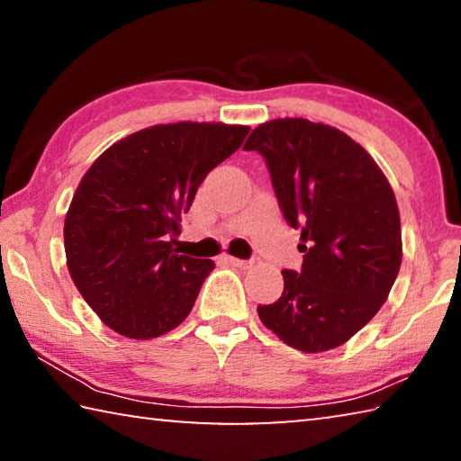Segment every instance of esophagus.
<instances>
[{
  "label": "esophagus",
  "instance_id": "esophagus-1",
  "mask_svg": "<svg viewBox=\"0 0 461 461\" xmlns=\"http://www.w3.org/2000/svg\"><path fill=\"white\" fill-rule=\"evenodd\" d=\"M225 260H228L231 267H236V268H249L252 267V260H241V258H233V256H225Z\"/></svg>",
  "mask_w": 461,
  "mask_h": 461
}]
</instances>
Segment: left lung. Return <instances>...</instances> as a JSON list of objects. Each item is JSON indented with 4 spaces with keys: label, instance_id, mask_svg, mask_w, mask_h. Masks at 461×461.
<instances>
[{
    "label": "left lung",
    "instance_id": "8db88e82",
    "mask_svg": "<svg viewBox=\"0 0 461 461\" xmlns=\"http://www.w3.org/2000/svg\"><path fill=\"white\" fill-rule=\"evenodd\" d=\"M267 160L285 220L301 228L303 268L260 321L299 352L346 343L388 299L402 260L393 186L341 130L303 118L260 123L244 144Z\"/></svg>",
    "mask_w": 461,
    "mask_h": 461
}]
</instances>
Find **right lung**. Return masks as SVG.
Here are the masks:
<instances>
[{
    "mask_svg": "<svg viewBox=\"0 0 461 461\" xmlns=\"http://www.w3.org/2000/svg\"><path fill=\"white\" fill-rule=\"evenodd\" d=\"M248 131L228 123H160L109 146L85 173L65 217L67 267L113 331L158 338L191 313L215 264L173 248L181 215Z\"/></svg>",
    "mask_w": 461,
    "mask_h": 461,
    "instance_id": "add662e5",
    "label": "right lung"
}]
</instances>
